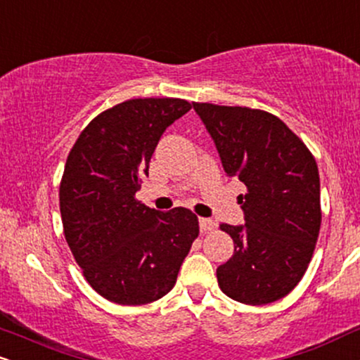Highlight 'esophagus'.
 <instances>
[{
	"mask_svg": "<svg viewBox=\"0 0 360 360\" xmlns=\"http://www.w3.org/2000/svg\"><path fill=\"white\" fill-rule=\"evenodd\" d=\"M199 229H201L202 233L214 231V229H216V223H214L211 218H199Z\"/></svg>",
	"mask_w": 360,
	"mask_h": 360,
	"instance_id": "1",
	"label": "esophagus"
}]
</instances>
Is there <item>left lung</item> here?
I'll list each match as a JSON object with an SVG mask.
<instances>
[{"label": "left lung", "mask_w": 360, "mask_h": 360, "mask_svg": "<svg viewBox=\"0 0 360 360\" xmlns=\"http://www.w3.org/2000/svg\"><path fill=\"white\" fill-rule=\"evenodd\" d=\"M218 149L224 172L246 186L245 224L223 223L235 253L218 266L219 288L233 300L265 305L297 287L307 271L320 221L317 162L278 117L248 107L193 102Z\"/></svg>", "instance_id": "1"}]
</instances>
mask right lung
<instances>
[{
	"instance_id": "1",
	"label": "right lung",
	"mask_w": 360,
	"mask_h": 360,
	"mask_svg": "<svg viewBox=\"0 0 360 360\" xmlns=\"http://www.w3.org/2000/svg\"><path fill=\"white\" fill-rule=\"evenodd\" d=\"M191 110L183 98H132L97 115L73 144L60 183L65 240L85 280L119 305L174 287L199 235L186 207L162 213L136 199L164 131Z\"/></svg>"
}]
</instances>
